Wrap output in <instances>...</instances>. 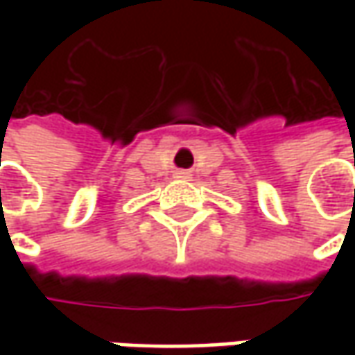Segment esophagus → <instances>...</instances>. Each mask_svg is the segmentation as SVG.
<instances>
[{"label": "esophagus", "mask_w": 355, "mask_h": 355, "mask_svg": "<svg viewBox=\"0 0 355 355\" xmlns=\"http://www.w3.org/2000/svg\"><path fill=\"white\" fill-rule=\"evenodd\" d=\"M175 178H180V180H187V178H189V171L178 170L175 171Z\"/></svg>", "instance_id": "1"}]
</instances>
